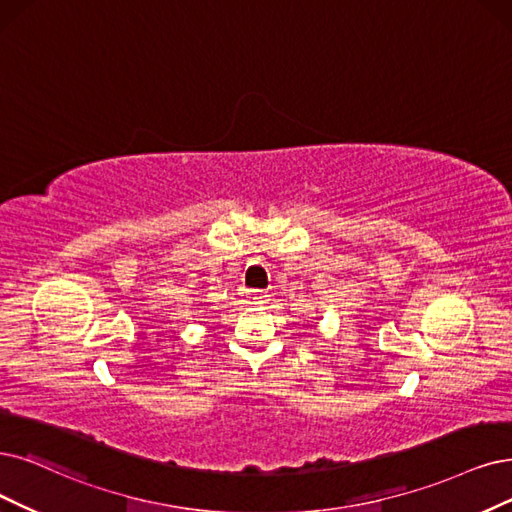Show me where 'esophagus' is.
Listing matches in <instances>:
<instances>
[{
	"mask_svg": "<svg viewBox=\"0 0 512 512\" xmlns=\"http://www.w3.org/2000/svg\"><path fill=\"white\" fill-rule=\"evenodd\" d=\"M251 299L255 301V304H259V301H266L268 299V295H266V291H251Z\"/></svg>",
	"mask_w": 512,
	"mask_h": 512,
	"instance_id": "34e87169",
	"label": "esophagus"
}]
</instances>
